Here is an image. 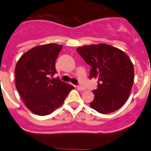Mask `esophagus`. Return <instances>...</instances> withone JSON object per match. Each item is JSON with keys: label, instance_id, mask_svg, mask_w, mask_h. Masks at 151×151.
Masks as SVG:
<instances>
[{"label": "esophagus", "instance_id": "esophagus-1", "mask_svg": "<svg viewBox=\"0 0 151 151\" xmlns=\"http://www.w3.org/2000/svg\"><path fill=\"white\" fill-rule=\"evenodd\" d=\"M77 88H78V90H80V91H85L86 90L85 87L82 86H77Z\"/></svg>", "mask_w": 151, "mask_h": 151}]
</instances>
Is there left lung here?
<instances>
[{
	"label": "left lung",
	"instance_id": "obj_1",
	"mask_svg": "<svg viewBox=\"0 0 151 151\" xmlns=\"http://www.w3.org/2000/svg\"><path fill=\"white\" fill-rule=\"evenodd\" d=\"M91 67L90 78H98V88L90 107L102 114L120 109L133 87L134 67L124 51L106 44L91 45L77 49Z\"/></svg>",
	"mask_w": 151,
	"mask_h": 151
}]
</instances>
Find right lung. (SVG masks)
I'll list each match as a JSON object with an SVG mask.
<instances>
[{"label": "right lung", "instance_id": "right-lung-1", "mask_svg": "<svg viewBox=\"0 0 151 151\" xmlns=\"http://www.w3.org/2000/svg\"><path fill=\"white\" fill-rule=\"evenodd\" d=\"M63 45L47 44L36 46L24 53L15 68V86L25 106L33 113L47 115L64 102L73 86L60 79L55 62Z\"/></svg>", "mask_w": 151, "mask_h": 151}]
</instances>
